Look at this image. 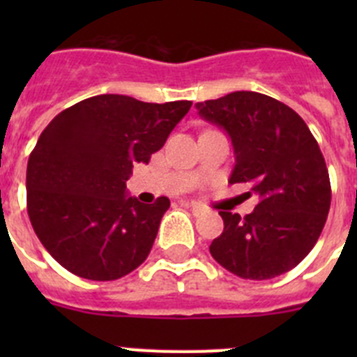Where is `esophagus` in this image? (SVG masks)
I'll use <instances>...</instances> for the list:
<instances>
[{"instance_id":"34e87169","label":"esophagus","mask_w":357,"mask_h":357,"mask_svg":"<svg viewBox=\"0 0 357 357\" xmlns=\"http://www.w3.org/2000/svg\"><path fill=\"white\" fill-rule=\"evenodd\" d=\"M182 206L189 207V209L193 211L195 214H200L202 211H204V206H200V204H198V202H184V204H182Z\"/></svg>"}]
</instances>
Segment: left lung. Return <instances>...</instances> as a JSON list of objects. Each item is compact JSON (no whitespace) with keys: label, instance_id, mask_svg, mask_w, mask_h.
Here are the masks:
<instances>
[{"label":"left lung","instance_id":"8db88e82","mask_svg":"<svg viewBox=\"0 0 357 357\" xmlns=\"http://www.w3.org/2000/svg\"><path fill=\"white\" fill-rule=\"evenodd\" d=\"M197 110L232 141L229 184L247 182L259 197L245 218L220 211L225 227L211 255L241 279L289 272L314 247L329 214V172L317 139L295 110L254 91L200 102Z\"/></svg>","mask_w":357,"mask_h":357}]
</instances>
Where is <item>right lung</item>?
Here are the masks:
<instances>
[{
  "label": "right lung",
  "instance_id": "1",
  "mask_svg": "<svg viewBox=\"0 0 357 357\" xmlns=\"http://www.w3.org/2000/svg\"><path fill=\"white\" fill-rule=\"evenodd\" d=\"M189 109L188 100L100 94L52 119L28 159L26 207L56 263L82 279L116 280L146 259L169 200L141 204L127 195V181Z\"/></svg>",
  "mask_w": 357,
  "mask_h": 357
}]
</instances>
